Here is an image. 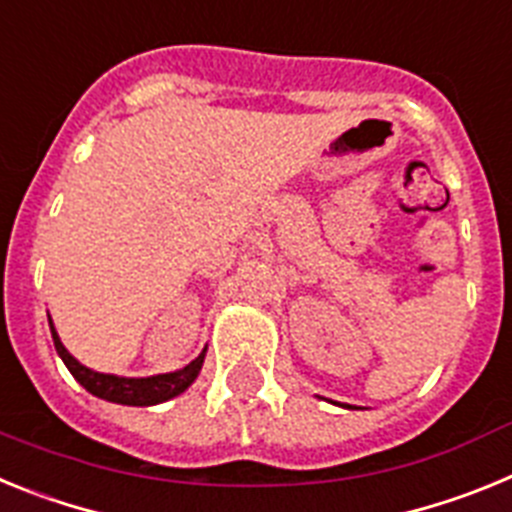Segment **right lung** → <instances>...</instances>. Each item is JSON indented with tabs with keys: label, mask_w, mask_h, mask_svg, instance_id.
Returning <instances> with one entry per match:
<instances>
[{
	"label": "right lung",
	"mask_w": 512,
	"mask_h": 512,
	"mask_svg": "<svg viewBox=\"0 0 512 512\" xmlns=\"http://www.w3.org/2000/svg\"><path fill=\"white\" fill-rule=\"evenodd\" d=\"M51 333H53V343H56L58 356L63 359V364L69 366V372L74 374L76 382L89 390L92 395L102 397V400L110 402H120V405H158V402L171 400V397L182 395L187 390L189 384L197 379L202 369V361H205V354H200L192 364H187L179 372L171 374H158V377H146V379H125V377H115V374H99L87 369V366H81L74 356L63 348L61 338H58L56 328L51 323Z\"/></svg>",
	"instance_id": "1"
}]
</instances>
